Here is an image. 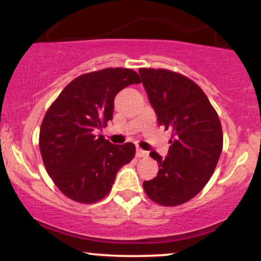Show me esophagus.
<instances>
[{
    "instance_id": "esophagus-1",
    "label": "esophagus",
    "mask_w": 261,
    "mask_h": 261,
    "mask_svg": "<svg viewBox=\"0 0 261 261\" xmlns=\"http://www.w3.org/2000/svg\"><path fill=\"white\" fill-rule=\"evenodd\" d=\"M147 155H148V153L146 151H143V149H141V148L136 149V157L137 158H145V157H147Z\"/></svg>"
}]
</instances>
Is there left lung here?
Returning <instances> with one entry per match:
<instances>
[{
  "instance_id": "left-lung-1",
  "label": "left lung",
  "mask_w": 261,
  "mask_h": 261,
  "mask_svg": "<svg viewBox=\"0 0 261 261\" xmlns=\"http://www.w3.org/2000/svg\"><path fill=\"white\" fill-rule=\"evenodd\" d=\"M160 125L172 130L166 158L157 152L158 174L143 181L145 193L162 206H178L196 196L214 174L223 147L220 118L194 81L166 68H140Z\"/></svg>"
}]
</instances>
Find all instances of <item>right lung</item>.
I'll return each mask as SVG.
<instances>
[{
    "label": "right lung",
    "mask_w": 261,
    "mask_h": 261,
    "mask_svg": "<svg viewBox=\"0 0 261 261\" xmlns=\"http://www.w3.org/2000/svg\"><path fill=\"white\" fill-rule=\"evenodd\" d=\"M134 83H141L139 73L124 67L81 74L47 109L39 134L41 158L68 199L99 201L112 190L118 170L135 157L134 143L113 145L95 135L113 119L118 92Z\"/></svg>",
    "instance_id": "obj_1"
}]
</instances>
